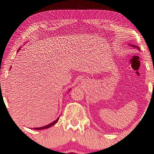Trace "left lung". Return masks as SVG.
<instances>
[{"instance_id": "8db88e82", "label": "left lung", "mask_w": 154, "mask_h": 154, "mask_svg": "<svg viewBox=\"0 0 154 154\" xmlns=\"http://www.w3.org/2000/svg\"><path fill=\"white\" fill-rule=\"evenodd\" d=\"M131 46H132L133 47H136V48H137L138 49H139V47H137V46H133V45H131ZM139 50H140V49H139Z\"/></svg>"}]
</instances>
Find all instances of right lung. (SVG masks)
Returning <instances> with one entry per match:
<instances>
[{"mask_svg": "<svg viewBox=\"0 0 154 154\" xmlns=\"http://www.w3.org/2000/svg\"><path fill=\"white\" fill-rule=\"evenodd\" d=\"M58 119H59V118H58L57 120H56V121H54V122H52V123H50V124H49V125H46V126H44V127H39V128H33V129H35V130H41V129H45V128H49V127H52V125H54V124L57 123V121H58Z\"/></svg>", "mask_w": 154, "mask_h": 154, "instance_id": "right-lung-1", "label": "right lung"}]
</instances>
